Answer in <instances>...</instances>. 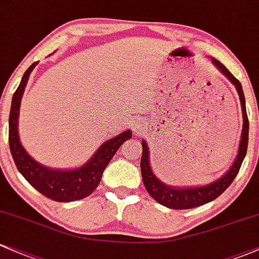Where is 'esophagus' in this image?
Segmentation results:
<instances>
[{
    "mask_svg": "<svg viewBox=\"0 0 259 259\" xmlns=\"http://www.w3.org/2000/svg\"><path fill=\"white\" fill-rule=\"evenodd\" d=\"M136 126H138V125H136Z\"/></svg>",
    "mask_w": 259,
    "mask_h": 259,
    "instance_id": "1",
    "label": "esophagus"
}]
</instances>
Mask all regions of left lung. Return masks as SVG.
I'll return each instance as SVG.
<instances>
[{"instance_id": "1", "label": "left lung", "mask_w": 259, "mask_h": 259, "mask_svg": "<svg viewBox=\"0 0 259 259\" xmlns=\"http://www.w3.org/2000/svg\"><path fill=\"white\" fill-rule=\"evenodd\" d=\"M215 66L218 67L224 75L226 76L230 81L236 86L238 96H240L241 108H242V115H243V127L242 134H241L240 147H238V153L236 156V160L232 163L231 168L227 171L225 175L218 181L212 182L204 187H197V188H172V187L166 186L156 178L150 167L149 162V147H147L145 140L141 143L143 145V156H141V175H143L144 186L146 188L147 193L155 199L157 203L162 205L167 206L169 209L182 210V209H193L197 208L199 205L209 203V201L217 199L219 195L223 194L227 189V187L232 183L235 177L237 176L238 171L241 168L243 158H245L247 152V146H248V118H247L246 112V102L245 95H243L242 86H241L240 81L230 72L229 70L221 64L220 61L212 59Z\"/></svg>"}]
</instances>
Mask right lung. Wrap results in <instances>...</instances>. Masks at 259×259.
I'll use <instances>...</instances> for the list:
<instances>
[{
	"instance_id": "obj_1",
	"label": "right lung",
	"mask_w": 259,
	"mask_h": 259,
	"mask_svg": "<svg viewBox=\"0 0 259 259\" xmlns=\"http://www.w3.org/2000/svg\"><path fill=\"white\" fill-rule=\"evenodd\" d=\"M35 65L36 62H34L24 72L21 83L14 92L12 104H11L8 141H10V150L13 161L28 183L47 198L61 203L83 199L97 188L107 164L124 141L132 138V132L126 130L116 135L115 138L107 140L91 157V160L77 169L60 171V169H50L39 164L28 155L24 147L22 146L18 136V126H17L24 87L27 86L28 78Z\"/></svg>"
}]
</instances>
